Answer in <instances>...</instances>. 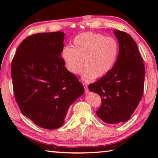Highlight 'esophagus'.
I'll use <instances>...</instances> for the list:
<instances>
[{"label": "esophagus", "instance_id": "34e87169", "mask_svg": "<svg viewBox=\"0 0 158 158\" xmlns=\"http://www.w3.org/2000/svg\"><path fill=\"white\" fill-rule=\"evenodd\" d=\"M83 85H84V87L85 92V93L89 92V89H88V85H87V84H85V83H83Z\"/></svg>", "mask_w": 158, "mask_h": 158}]
</instances>
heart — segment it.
Listing matches in <instances>:
<instances>
[{
  "label": "heart",
  "mask_w": 158,
  "mask_h": 158,
  "mask_svg": "<svg viewBox=\"0 0 158 158\" xmlns=\"http://www.w3.org/2000/svg\"><path fill=\"white\" fill-rule=\"evenodd\" d=\"M73 47L67 46L62 51L66 68L73 74H79L84 66L82 78L90 81L101 78L110 72L119 54V43L112 37L85 32L77 35Z\"/></svg>",
  "instance_id": "1"
}]
</instances>
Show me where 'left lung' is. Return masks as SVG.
<instances>
[{"label":"left lung","mask_w":158,"mask_h":158,"mask_svg":"<svg viewBox=\"0 0 158 158\" xmlns=\"http://www.w3.org/2000/svg\"><path fill=\"white\" fill-rule=\"evenodd\" d=\"M119 54L111 70L99 81L89 85L90 91L100 96L97 116L109 124L130 118L142 98L145 68L137 45L129 34L114 30Z\"/></svg>","instance_id":"obj_1"}]
</instances>
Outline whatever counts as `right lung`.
Wrapping results in <instances>:
<instances>
[{"label": "right lung", "instance_id": "obj_1", "mask_svg": "<svg viewBox=\"0 0 158 158\" xmlns=\"http://www.w3.org/2000/svg\"><path fill=\"white\" fill-rule=\"evenodd\" d=\"M63 41L60 31L31 35L21 42L12 61L13 91L19 107L44 129L60 127L69 106L84 92L60 56Z\"/></svg>", "mask_w": 158, "mask_h": 158}]
</instances>
